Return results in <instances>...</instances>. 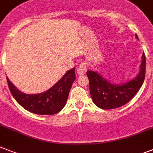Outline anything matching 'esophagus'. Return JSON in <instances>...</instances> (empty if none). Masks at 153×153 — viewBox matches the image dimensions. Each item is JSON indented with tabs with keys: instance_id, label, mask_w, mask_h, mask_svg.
<instances>
[{
	"instance_id": "obj_1",
	"label": "esophagus",
	"mask_w": 153,
	"mask_h": 153,
	"mask_svg": "<svg viewBox=\"0 0 153 153\" xmlns=\"http://www.w3.org/2000/svg\"><path fill=\"white\" fill-rule=\"evenodd\" d=\"M87 67H86V62H82L81 64L79 65V67L77 69V73L79 75H82L86 72Z\"/></svg>"
}]
</instances>
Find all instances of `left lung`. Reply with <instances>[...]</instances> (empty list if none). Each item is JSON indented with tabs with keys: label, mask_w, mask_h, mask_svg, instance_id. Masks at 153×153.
Listing matches in <instances>:
<instances>
[{
	"label": "left lung",
	"mask_w": 153,
	"mask_h": 153,
	"mask_svg": "<svg viewBox=\"0 0 153 153\" xmlns=\"http://www.w3.org/2000/svg\"><path fill=\"white\" fill-rule=\"evenodd\" d=\"M136 38L138 39L136 34ZM146 59L145 53L142 55L140 71L135 79L122 85L113 84L101 75L88 71L86 75L89 79L90 92L94 103L101 109H116L126 104L136 95L142 86L145 77Z\"/></svg>",
	"instance_id": "8db88e82"
}]
</instances>
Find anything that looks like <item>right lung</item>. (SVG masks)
Returning <instances> with one entry per match:
<instances>
[{
	"label": "right lung",
	"mask_w": 153,
	"mask_h": 153,
	"mask_svg": "<svg viewBox=\"0 0 153 153\" xmlns=\"http://www.w3.org/2000/svg\"><path fill=\"white\" fill-rule=\"evenodd\" d=\"M72 68L48 91L38 94H26L16 88L7 77L8 88L13 98L26 110L40 115H52L59 113L65 106L70 90L76 79Z\"/></svg>",
	"instance_id": "obj_1"
}]
</instances>
